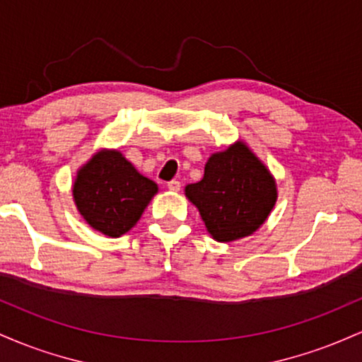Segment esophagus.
<instances>
[{
  "label": "esophagus",
  "mask_w": 362,
  "mask_h": 362,
  "mask_svg": "<svg viewBox=\"0 0 362 362\" xmlns=\"http://www.w3.org/2000/svg\"><path fill=\"white\" fill-rule=\"evenodd\" d=\"M167 187H168V190H172V192H178V190H180L182 184L178 180H172V182H168Z\"/></svg>",
  "instance_id": "obj_1"
}]
</instances>
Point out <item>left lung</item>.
<instances>
[{
	"label": "left lung",
	"instance_id": "left-lung-1",
	"mask_svg": "<svg viewBox=\"0 0 362 362\" xmlns=\"http://www.w3.org/2000/svg\"><path fill=\"white\" fill-rule=\"evenodd\" d=\"M207 231L218 242L252 235L267 219L277 199L276 182L243 143L207 160L204 177L185 187Z\"/></svg>",
	"mask_w": 362,
	"mask_h": 362
}]
</instances>
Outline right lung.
<instances>
[{
    "label": "right lung",
    "mask_w": 362,
    "mask_h": 362,
    "mask_svg": "<svg viewBox=\"0 0 362 362\" xmlns=\"http://www.w3.org/2000/svg\"><path fill=\"white\" fill-rule=\"evenodd\" d=\"M158 192L119 151H100L78 172L73 197L91 228L107 236L127 233Z\"/></svg>",
    "instance_id": "right-lung-1"
}]
</instances>
